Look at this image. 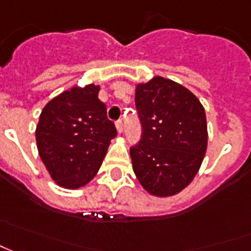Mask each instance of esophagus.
Instances as JSON below:
<instances>
[{
  "label": "esophagus",
  "instance_id": "34e87169",
  "mask_svg": "<svg viewBox=\"0 0 251 251\" xmlns=\"http://www.w3.org/2000/svg\"><path fill=\"white\" fill-rule=\"evenodd\" d=\"M116 128H117V132H119V134H122L123 132V122L122 120H117V122H116Z\"/></svg>",
  "mask_w": 251,
  "mask_h": 251
}]
</instances>
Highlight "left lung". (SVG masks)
I'll return each mask as SVG.
<instances>
[{
  "mask_svg": "<svg viewBox=\"0 0 251 251\" xmlns=\"http://www.w3.org/2000/svg\"><path fill=\"white\" fill-rule=\"evenodd\" d=\"M135 106L142 134L129 149L132 170L151 195L173 196L191 184L204 157V109L191 91L163 77L138 85Z\"/></svg>",
  "mask_w": 251,
  "mask_h": 251,
  "instance_id": "8db88e82",
  "label": "left lung"
}]
</instances>
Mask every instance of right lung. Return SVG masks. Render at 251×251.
Wrapping results in <instances>:
<instances>
[{
  "instance_id": "right-lung-1",
  "label": "right lung",
  "mask_w": 251,
  "mask_h": 251,
  "mask_svg": "<svg viewBox=\"0 0 251 251\" xmlns=\"http://www.w3.org/2000/svg\"><path fill=\"white\" fill-rule=\"evenodd\" d=\"M98 85L73 87L50 100L35 129L40 157L56 184L75 189L95 176L117 135Z\"/></svg>"
}]
</instances>
